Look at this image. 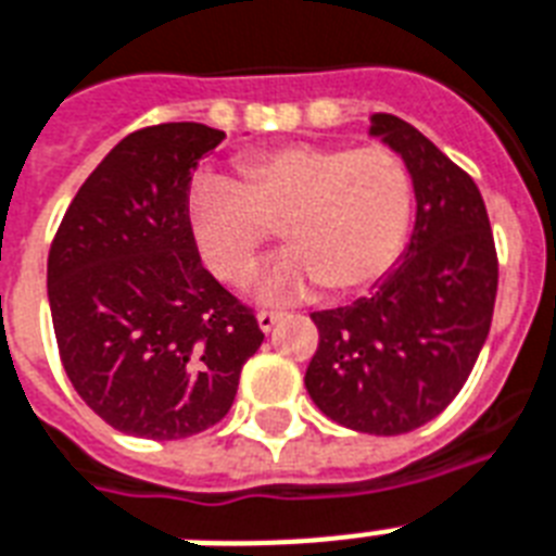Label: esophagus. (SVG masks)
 Returning <instances> with one entry per match:
<instances>
[{"label":"esophagus","instance_id":"esophagus-1","mask_svg":"<svg viewBox=\"0 0 556 556\" xmlns=\"http://www.w3.org/2000/svg\"><path fill=\"white\" fill-rule=\"evenodd\" d=\"M279 319H282V314H277V311H260V314H256V323H260V328H263L265 333H268Z\"/></svg>","mask_w":556,"mask_h":556}]
</instances>
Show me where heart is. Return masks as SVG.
<instances>
[{"mask_svg": "<svg viewBox=\"0 0 556 556\" xmlns=\"http://www.w3.org/2000/svg\"><path fill=\"white\" fill-rule=\"evenodd\" d=\"M191 231L216 277L242 286L274 231L293 254L270 270L268 296L325 286L349 296L394 265L410 216V174L391 148L291 142L239 160L237 179L193 185Z\"/></svg>", "mask_w": 556, "mask_h": 556, "instance_id": "b5f03b06", "label": "heart"}]
</instances>
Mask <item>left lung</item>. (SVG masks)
I'll list each match as a JSON object with an SVG mask.
<instances>
[{"label":"left lung","mask_w":556,"mask_h":556,"mask_svg":"<svg viewBox=\"0 0 556 556\" xmlns=\"http://www.w3.org/2000/svg\"><path fill=\"white\" fill-rule=\"evenodd\" d=\"M417 193L408 251L371 296L311 314L319 331L305 388L325 417L363 434L426 426L466 386L497 300V248L480 188L414 125L374 114Z\"/></svg>","instance_id":"8db88e82"}]
</instances>
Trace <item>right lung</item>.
<instances>
[{"mask_svg":"<svg viewBox=\"0 0 556 556\" xmlns=\"http://www.w3.org/2000/svg\"><path fill=\"white\" fill-rule=\"evenodd\" d=\"M223 130L162 122L122 139L67 205L48 254L59 359L122 434L182 440L231 410L265 333L202 265L191 174Z\"/></svg>","mask_w":556,"mask_h":556,"instance_id":"obj_1","label":"right lung"}]
</instances>
